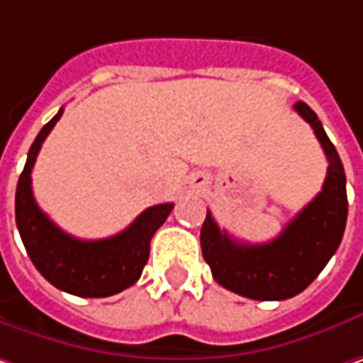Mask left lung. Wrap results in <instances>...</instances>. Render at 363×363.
Returning <instances> with one entry per match:
<instances>
[{
    "label": "left lung",
    "instance_id": "left-lung-1",
    "mask_svg": "<svg viewBox=\"0 0 363 363\" xmlns=\"http://www.w3.org/2000/svg\"><path fill=\"white\" fill-rule=\"evenodd\" d=\"M294 109L311 123L329 162L321 193L268 244L233 240L209 211L201 228V250L213 278L254 301H284L305 291L335 254L347 221L345 170L337 150L307 103H294Z\"/></svg>",
    "mask_w": 363,
    "mask_h": 363
}]
</instances>
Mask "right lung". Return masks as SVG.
I'll list each match as a JSON object with an SVG mask.
<instances>
[{
	"instance_id": "1",
	"label": "right lung",
	"mask_w": 363,
	"mask_h": 363,
	"mask_svg": "<svg viewBox=\"0 0 363 363\" xmlns=\"http://www.w3.org/2000/svg\"><path fill=\"white\" fill-rule=\"evenodd\" d=\"M60 116L62 109L40 130L28 152L16 189V223L30 260L52 286L74 296H111L138 282L150 256L152 235L164 223L174 205L162 203L148 207L130 228L105 240H77L65 233L40 209L32 195L36 156Z\"/></svg>"
}]
</instances>
